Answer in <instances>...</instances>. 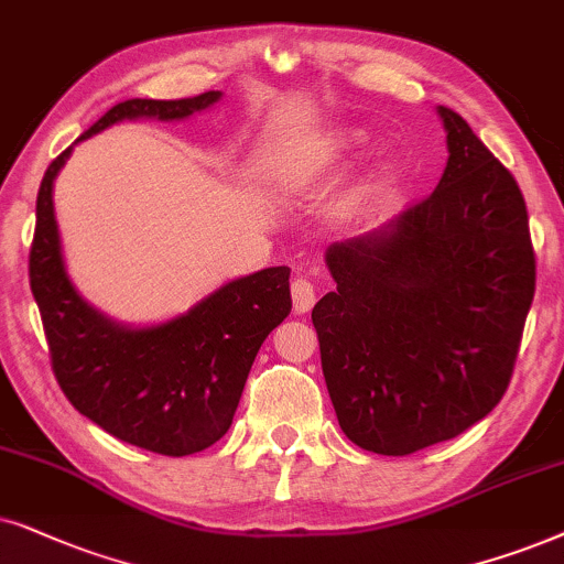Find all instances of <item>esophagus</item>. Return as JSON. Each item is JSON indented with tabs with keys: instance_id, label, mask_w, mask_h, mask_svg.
Instances as JSON below:
<instances>
[{
	"instance_id": "obj_1",
	"label": "esophagus",
	"mask_w": 564,
	"mask_h": 564,
	"mask_svg": "<svg viewBox=\"0 0 564 564\" xmlns=\"http://www.w3.org/2000/svg\"><path fill=\"white\" fill-rule=\"evenodd\" d=\"M291 299H294V312L306 314L314 306V302H317V294H314V286L306 278H296L291 283Z\"/></svg>"
}]
</instances>
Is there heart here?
I'll use <instances>...</instances> for the list:
<instances>
[{
  "instance_id": "1",
  "label": "heart",
  "mask_w": 564,
  "mask_h": 564,
  "mask_svg": "<svg viewBox=\"0 0 564 564\" xmlns=\"http://www.w3.org/2000/svg\"><path fill=\"white\" fill-rule=\"evenodd\" d=\"M358 139H360L358 133H343V137H337L333 144H329V149H333V152H335V149H348V147L356 144Z\"/></svg>"
}]
</instances>
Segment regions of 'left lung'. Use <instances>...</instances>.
I'll list each match as a JSON object with an SVG mask.
<instances>
[{
  "mask_svg": "<svg viewBox=\"0 0 564 564\" xmlns=\"http://www.w3.org/2000/svg\"><path fill=\"white\" fill-rule=\"evenodd\" d=\"M435 112L448 149L435 191L329 245L335 291L312 310L337 423L384 456L454 438L500 402L534 299L518 183L459 112Z\"/></svg>",
  "mask_w": 564,
  "mask_h": 564,
  "instance_id": "8db88e82",
  "label": "left lung"
}]
</instances>
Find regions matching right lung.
Listing matches in <instances>:
<instances>
[{"instance_id":"obj_1","label":"right lung","mask_w":564,"mask_h":564,"mask_svg":"<svg viewBox=\"0 0 564 564\" xmlns=\"http://www.w3.org/2000/svg\"><path fill=\"white\" fill-rule=\"evenodd\" d=\"M219 89L185 100H126L48 164L35 204L30 291L41 310L66 400L126 444L164 456L204 452L229 431L260 345L289 317L286 265L231 278L191 310L129 325L74 286L58 235L54 183L79 141L123 120H185L212 110Z\"/></svg>"}]
</instances>
